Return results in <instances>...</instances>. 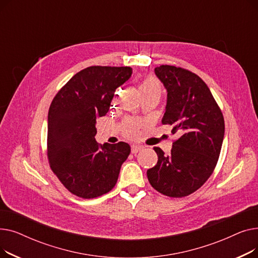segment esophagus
<instances>
[{
    "mask_svg": "<svg viewBox=\"0 0 258 258\" xmlns=\"http://www.w3.org/2000/svg\"><path fill=\"white\" fill-rule=\"evenodd\" d=\"M142 150V146L140 145H132V148H131V152L132 154H137L138 152H140Z\"/></svg>",
    "mask_w": 258,
    "mask_h": 258,
    "instance_id": "obj_1",
    "label": "esophagus"
}]
</instances>
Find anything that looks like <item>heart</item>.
<instances>
[{
  "mask_svg": "<svg viewBox=\"0 0 258 258\" xmlns=\"http://www.w3.org/2000/svg\"><path fill=\"white\" fill-rule=\"evenodd\" d=\"M139 93L141 96H147V95H155V96H161L162 89L159 80L153 76L144 77L139 85ZM141 123L134 119H124L122 122V133L127 138H136L139 136V130Z\"/></svg>",
  "mask_w": 258,
  "mask_h": 258,
  "instance_id": "obj_1",
  "label": "heart"
}]
</instances>
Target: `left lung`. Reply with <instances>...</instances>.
<instances>
[{
  "label": "left lung",
  "instance_id": "8db88e82",
  "mask_svg": "<svg viewBox=\"0 0 258 258\" xmlns=\"http://www.w3.org/2000/svg\"><path fill=\"white\" fill-rule=\"evenodd\" d=\"M167 91L162 123L172 126L180 137L171 154L160 147L157 164L146 174L151 185L170 198L191 195L212 174L220 157L225 121L212 94L197 74L180 67L162 64L155 69Z\"/></svg>",
  "mask_w": 258,
  "mask_h": 258
}]
</instances>
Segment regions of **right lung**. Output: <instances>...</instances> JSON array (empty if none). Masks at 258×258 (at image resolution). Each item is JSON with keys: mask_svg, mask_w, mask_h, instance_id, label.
Here are the masks:
<instances>
[{"mask_svg": "<svg viewBox=\"0 0 258 258\" xmlns=\"http://www.w3.org/2000/svg\"><path fill=\"white\" fill-rule=\"evenodd\" d=\"M131 67L92 66L76 73L53 98L48 113V160L61 184L76 197L93 199L111 191L131 147L98 144L96 119L110 108Z\"/></svg>", "mask_w": 258, "mask_h": 258, "instance_id": "obj_1", "label": "right lung"}]
</instances>
